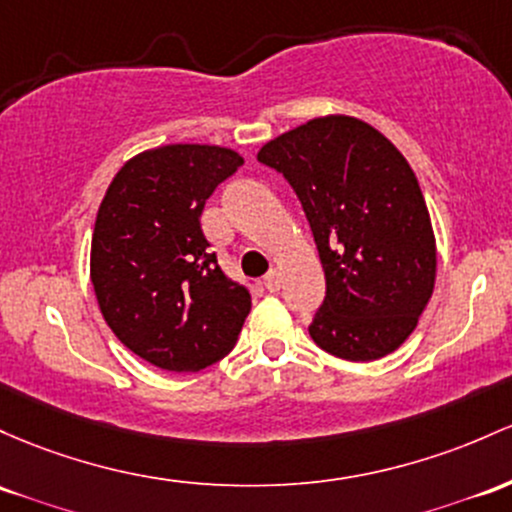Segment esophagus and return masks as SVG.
<instances>
[{"label": "esophagus", "mask_w": 512, "mask_h": 512, "mask_svg": "<svg viewBox=\"0 0 512 512\" xmlns=\"http://www.w3.org/2000/svg\"><path fill=\"white\" fill-rule=\"evenodd\" d=\"M267 286L269 291H279V286H282V277H279V269H269L265 282H262Z\"/></svg>", "instance_id": "34e87169"}]
</instances>
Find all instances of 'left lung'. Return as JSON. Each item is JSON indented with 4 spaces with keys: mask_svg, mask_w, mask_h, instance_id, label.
Instances as JSON below:
<instances>
[{
    "mask_svg": "<svg viewBox=\"0 0 512 512\" xmlns=\"http://www.w3.org/2000/svg\"><path fill=\"white\" fill-rule=\"evenodd\" d=\"M257 160L284 174L313 230L325 274L313 342L347 362L391 355L437 274L428 204L406 157L369 123L328 114L269 140Z\"/></svg>",
    "mask_w": 512,
    "mask_h": 512,
    "instance_id": "1",
    "label": "left lung"
}]
</instances>
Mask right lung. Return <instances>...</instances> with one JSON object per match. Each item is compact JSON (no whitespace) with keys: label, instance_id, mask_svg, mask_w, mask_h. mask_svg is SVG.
<instances>
[{"label":"right lung","instance_id":"1","mask_svg":"<svg viewBox=\"0 0 512 512\" xmlns=\"http://www.w3.org/2000/svg\"><path fill=\"white\" fill-rule=\"evenodd\" d=\"M243 157L172 143L123 162L97 211L89 277L106 325L167 372H199L233 350L252 299L226 277L201 230L213 189Z\"/></svg>","mask_w":512,"mask_h":512}]
</instances>
